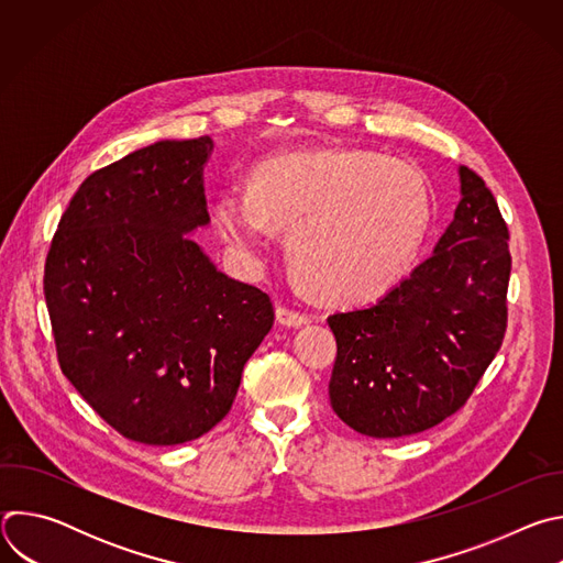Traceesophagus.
Masks as SVG:
<instances>
[{"instance_id":"1","label":"esophagus","mask_w":563,"mask_h":563,"mask_svg":"<svg viewBox=\"0 0 563 563\" xmlns=\"http://www.w3.org/2000/svg\"><path fill=\"white\" fill-rule=\"evenodd\" d=\"M276 320L280 325H287V328H300L307 323V313L298 311V309H291V307H285V305H278L276 307Z\"/></svg>"}]
</instances>
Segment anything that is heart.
Masks as SVG:
<instances>
[{"label": "heart", "mask_w": 563, "mask_h": 563, "mask_svg": "<svg viewBox=\"0 0 563 563\" xmlns=\"http://www.w3.org/2000/svg\"><path fill=\"white\" fill-rule=\"evenodd\" d=\"M218 233L250 258L269 227L287 229V261L318 298L369 302L404 278L428 235L432 194L419 167L358 148L291 151L261 159L247 189L222 187Z\"/></svg>", "instance_id": "b5f03b06"}]
</instances>
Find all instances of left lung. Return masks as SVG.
<instances>
[{
	"instance_id": "1",
	"label": "left lung",
	"mask_w": 563,
	"mask_h": 563,
	"mask_svg": "<svg viewBox=\"0 0 563 563\" xmlns=\"http://www.w3.org/2000/svg\"><path fill=\"white\" fill-rule=\"evenodd\" d=\"M459 176L461 200L434 254L374 305L328 318L332 408L365 437L419 434L459 412L504 343L508 224L481 176Z\"/></svg>"
}]
</instances>
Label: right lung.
I'll return each instance as SVG.
<instances>
[{
	"label": "right lung",
	"instance_id": "add662e5",
	"mask_svg": "<svg viewBox=\"0 0 563 563\" xmlns=\"http://www.w3.org/2000/svg\"><path fill=\"white\" fill-rule=\"evenodd\" d=\"M209 135L163 140L91 174L44 265L64 376L122 437L178 445L216 428L274 325L258 287L213 267L187 235L209 222Z\"/></svg>",
	"mask_w": 563,
	"mask_h": 563
}]
</instances>
